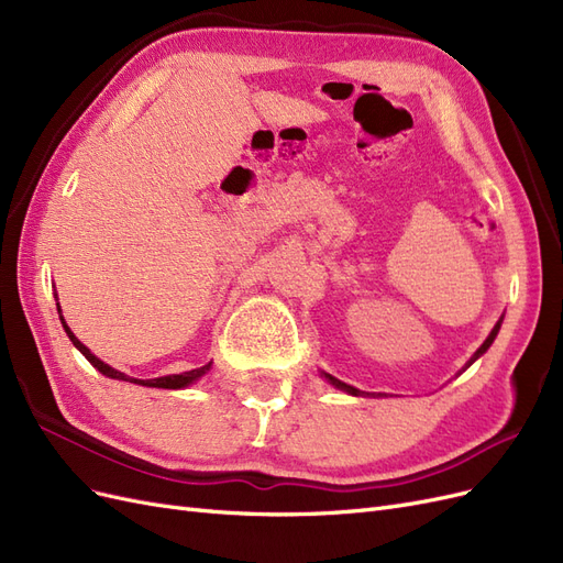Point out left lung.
Segmentation results:
<instances>
[{
    "label": "left lung",
    "mask_w": 563,
    "mask_h": 563,
    "mask_svg": "<svg viewBox=\"0 0 563 563\" xmlns=\"http://www.w3.org/2000/svg\"><path fill=\"white\" fill-rule=\"evenodd\" d=\"M500 323H503V317L498 319V323H496V327H493V331H490V333H488V338L484 340V345H482L479 350H476V352H474V354L470 356V362H467V364L463 366V371H465V368H470V366H472V364H474L476 360H479V356H482V354H484V352H486V350H488V347L493 345V340H496V335H498V331H500ZM463 371H460V373H463ZM460 373H457V376H460ZM321 376H323V378H327V380H329V383H331L333 387H338V389H343V391H347V395H352V397H366V395H368V391H362V389H356V387H352V385H347V383H343V380H338V378L329 376V373H323V371H321Z\"/></svg>",
    "instance_id": "8db88e82"
}]
</instances>
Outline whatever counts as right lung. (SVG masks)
I'll use <instances>...</instances> for the list:
<instances>
[{"mask_svg":"<svg viewBox=\"0 0 563 563\" xmlns=\"http://www.w3.org/2000/svg\"><path fill=\"white\" fill-rule=\"evenodd\" d=\"M56 300H58V294H56ZM56 308H58V314H60V323H63V329H65V333H67V338L73 340V345L87 356L89 360V364L93 366V368H98L100 373H103V376H108V378H112V380H124V383H133V385H143V387H162V389H183V387H187V385H192V383H197L203 373H209L211 371V362L209 364H203V366H199V368H192V371H185V373H176V376H162V378H150V380H141V378H131V376H126V373H122V371H117V368H112V366H108L106 362H100L96 354H91V350L84 345V343H79V338L70 331V327H67L65 323V319H63V312H60V305L56 302Z\"/></svg>","mask_w":563,"mask_h":563,"instance_id":"right-lung-1","label":"right lung"}]
</instances>
